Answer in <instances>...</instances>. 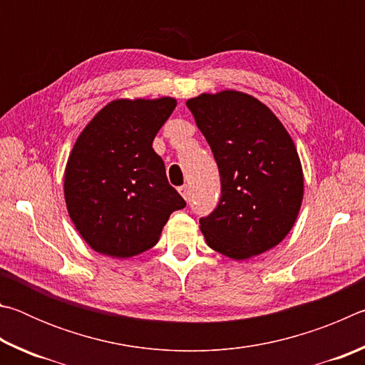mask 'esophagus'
Masks as SVG:
<instances>
[{"mask_svg":"<svg viewBox=\"0 0 365 365\" xmlns=\"http://www.w3.org/2000/svg\"><path fill=\"white\" fill-rule=\"evenodd\" d=\"M178 193L183 196L185 201H188L190 200V187H188V185H183V187L178 188Z\"/></svg>","mask_w":365,"mask_h":365,"instance_id":"obj_1","label":"esophagus"}]
</instances>
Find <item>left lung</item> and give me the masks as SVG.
<instances>
[{"label":"left lung","instance_id":"1","mask_svg":"<svg viewBox=\"0 0 365 365\" xmlns=\"http://www.w3.org/2000/svg\"><path fill=\"white\" fill-rule=\"evenodd\" d=\"M187 106L220 174L219 205L200 219L207 246L235 261L272 250L292 230L304 195L287 128L264 103L237 90L202 93Z\"/></svg>","mask_w":365,"mask_h":365}]
</instances>
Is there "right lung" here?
Instances as JSON below:
<instances>
[{
	"label": "right lung",
	"mask_w": 365,
	"mask_h": 365,
	"mask_svg": "<svg viewBox=\"0 0 365 365\" xmlns=\"http://www.w3.org/2000/svg\"><path fill=\"white\" fill-rule=\"evenodd\" d=\"M175 106L170 96L114 100L78 135L64 172L66 206L100 255L127 259L153 248L170 214L187 205L153 150Z\"/></svg>",
	"instance_id": "right-lung-1"
}]
</instances>
